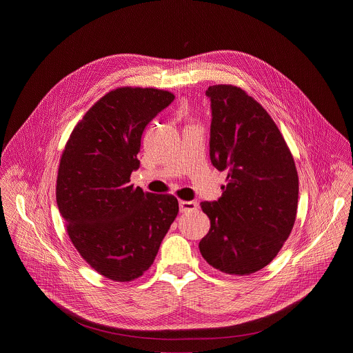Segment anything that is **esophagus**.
<instances>
[{
	"label": "esophagus",
	"mask_w": 353,
	"mask_h": 353,
	"mask_svg": "<svg viewBox=\"0 0 353 353\" xmlns=\"http://www.w3.org/2000/svg\"><path fill=\"white\" fill-rule=\"evenodd\" d=\"M198 204L195 201H180V212H191L195 211Z\"/></svg>",
	"instance_id": "34e87169"
}]
</instances>
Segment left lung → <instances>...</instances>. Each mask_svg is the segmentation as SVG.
I'll list each match as a JSON object with an SVG mask.
<instances>
[{
    "label": "left lung",
    "instance_id": "1",
    "mask_svg": "<svg viewBox=\"0 0 353 353\" xmlns=\"http://www.w3.org/2000/svg\"><path fill=\"white\" fill-rule=\"evenodd\" d=\"M207 94L211 162L228 170V184L215 203H201L211 228L198 247L214 268L250 275L276 257L293 229L297 170L278 125L254 97L223 83L210 86Z\"/></svg>",
    "mask_w": 353,
    "mask_h": 353
}]
</instances>
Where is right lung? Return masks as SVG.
<instances>
[{
  "label": "right lung",
  "instance_id": "1",
  "mask_svg": "<svg viewBox=\"0 0 353 353\" xmlns=\"http://www.w3.org/2000/svg\"><path fill=\"white\" fill-rule=\"evenodd\" d=\"M173 100L163 89H113L78 121L63 150L56 198L67 233L79 256L114 282L143 275L179 214L174 195L130 184L145 127Z\"/></svg>",
  "mask_w": 353,
  "mask_h": 353
}]
</instances>
